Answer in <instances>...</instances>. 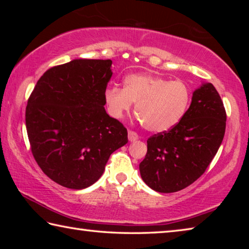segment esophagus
Wrapping results in <instances>:
<instances>
[{
	"label": "esophagus",
	"mask_w": 249,
	"mask_h": 249,
	"mask_svg": "<svg viewBox=\"0 0 249 249\" xmlns=\"http://www.w3.org/2000/svg\"><path fill=\"white\" fill-rule=\"evenodd\" d=\"M138 140V135L137 133L133 132V130H128V141L129 142H135Z\"/></svg>",
	"instance_id": "esophagus-1"
}]
</instances>
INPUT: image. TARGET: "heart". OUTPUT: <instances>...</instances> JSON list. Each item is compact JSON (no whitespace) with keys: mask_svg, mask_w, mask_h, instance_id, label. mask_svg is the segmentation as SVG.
<instances>
[{"mask_svg":"<svg viewBox=\"0 0 249 249\" xmlns=\"http://www.w3.org/2000/svg\"><path fill=\"white\" fill-rule=\"evenodd\" d=\"M124 87H109L104 100L109 115L122 119L135 104V112L144 127L153 133H161L179 123L191 101V90L181 80L147 73L128 74Z\"/></svg>","mask_w":249,"mask_h":249,"instance_id":"1","label":"heart"}]
</instances>
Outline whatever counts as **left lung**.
I'll return each mask as SVG.
<instances>
[{"instance_id":"8db88e82","label":"left lung","mask_w":249,"mask_h":249,"mask_svg":"<svg viewBox=\"0 0 249 249\" xmlns=\"http://www.w3.org/2000/svg\"><path fill=\"white\" fill-rule=\"evenodd\" d=\"M226 112L212 83L193 92L190 107L168 132L147 141V154L140 163L142 179L153 190H182L204 174L224 138Z\"/></svg>"}]
</instances>
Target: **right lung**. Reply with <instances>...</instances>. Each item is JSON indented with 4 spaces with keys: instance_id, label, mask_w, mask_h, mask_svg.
Returning a JSON list of instances; mask_svg holds the SVG:
<instances>
[{
    "instance_id": "add662e5",
    "label": "right lung",
    "mask_w": 249,
    "mask_h": 249,
    "mask_svg": "<svg viewBox=\"0 0 249 249\" xmlns=\"http://www.w3.org/2000/svg\"><path fill=\"white\" fill-rule=\"evenodd\" d=\"M111 66L109 59H74L53 67L29 96L25 121L33 156L62 187H90L128 142L127 129L104 108Z\"/></svg>"
}]
</instances>
